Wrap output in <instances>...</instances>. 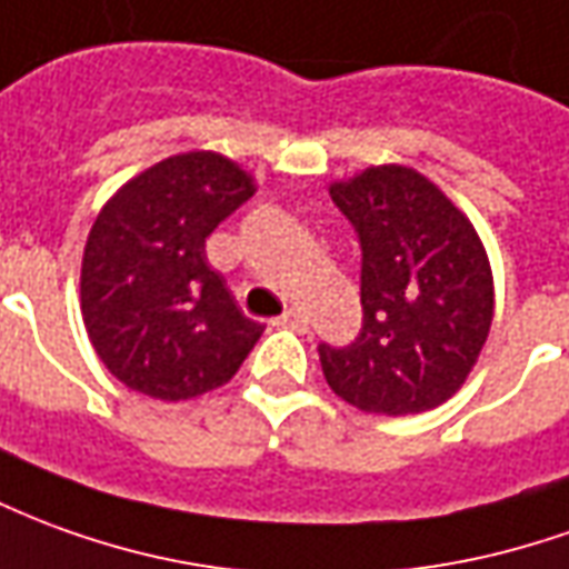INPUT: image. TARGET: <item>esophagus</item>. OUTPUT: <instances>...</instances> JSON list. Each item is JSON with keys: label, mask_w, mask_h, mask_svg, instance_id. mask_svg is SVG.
Masks as SVG:
<instances>
[{"label": "esophagus", "mask_w": 569, "mask_h": 569, "mask_svg": "<svg viewBox=\"0 0 569 569\" xmlns=\"http://www.w3.org/2000/svg\"><path fill=\"white\" fill-rule=\"evenodd\" d=\"M277 326H286V329H296V332H308V317L301 311H286Z\"/></svg>", "instance_id": "esophagus-1"}]
</instances>
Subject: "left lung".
<instances>
[{"label": "left lung", "instance_id": "8db88e82", "mask_svg": "<svg viewBox=\"0 0 569 569\" xmlns=\"http://www.w3.org/2000/svg\"><path fill=\"white\" fill-rule=\"evenodd\" d=\"M363 246V329L320 345L329 388L360 412L416 416L447 403L487 345L492 268L471 218L422 172L385 162L329 184Z\"/></svg>", "mask_w": 569, "mask_h": 569}]
</instances>
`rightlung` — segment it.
Returning a JSON list of instances; mask_svg holds the SVG:
<instances>
[{
	"instance_id": "1",
	"label": "right lung",
	"mask_w": 569,
	"mask_h": 569,
	"mask_svg": "<svg viewBox=\"0 0 569 569\" xmlns=\"http://www.w3.org/2000/svg\"><path fill=\"white\" fill-rule=\"evenodd\" d=\"M258 190L216 150H188L129 178L101 206L82 252L79 308L91 348L126 388L178 403L233 379L264 326L206 258V237Z\"/></svg>"
}]
</instances>
